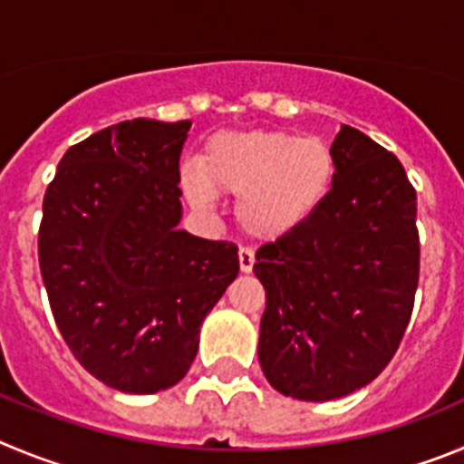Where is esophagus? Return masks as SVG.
<instances>
[{"label":"esophagus","mask_w":464,"mask_h":464,"mask_svg":"<svg viewBox=\"0 0 464 464\" xmlns=\"http://www.w3.org/2000/svg\"><path fill=\"white\" fill-rule=\"evenodd\" d=\"M237 261H240L242 273H252L254 268V249L252 247H240L237 249Z\"/></svg>","instance_id":"1"}]
</instances>
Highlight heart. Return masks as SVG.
<instances>
[{"instance_id": "obj_1", "label": "heart", "mask_w": 464, "mask_h": 464, "mask_svg": "<svg viewBox=\"0 0 464 464\" xmlns=\"http://www.w3.org/2000/svg\"><path fill=\"white\" fill-rule=\"evenodd\" d=\"M335 182V160L321 139L289 131H222L203 150V169H182L187 201L206 210L217 194L240 196L237 219L258 237H279L307 224Z\"/></svg>"}]
</instances>
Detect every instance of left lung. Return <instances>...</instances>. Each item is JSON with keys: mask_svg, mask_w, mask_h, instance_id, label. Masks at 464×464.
I'll return each instance as SVG.
<instances>
[{"mask_svg": "<svg viewBox=\"0 0 464 464\" xmlns=\"http://www.w3.org/2000/svg\"><path fill=\"white\" fill-rule=\"evenodd\" d=\"M331 152L335 182L321 210L261 245L254 263L266 289L263 374L310 402L382 374L411 319L420 268L416 189L398 157L346 124Z\"/></svg>", "mask_w": 464, "mask_h": 464, "instance_id": "1", "label": "left lung"}]
</instances>
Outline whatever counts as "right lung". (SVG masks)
<instances>
[{
	"instance_id": "add662e5",
	"label": "right lung",
	"mask_w": 464,
	"mask_h": 464,
	"mask_svg": "<svg viewBox=\"0 0 464 464\" xmlns=\"http://www.w3.org/2000/svg\"><path fill=\"white\" fill-rule=\"evenodd\" d=\"M189 120L136 118L71 145L44 196L39 266L71 353L122 393L175 386L237 277V247L178 231Z\"/></svg>"
}]
</instances>
